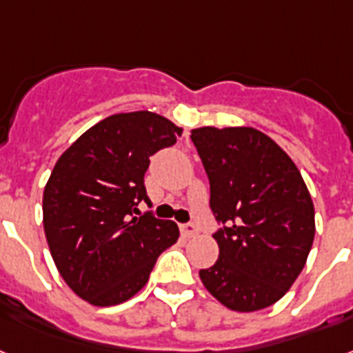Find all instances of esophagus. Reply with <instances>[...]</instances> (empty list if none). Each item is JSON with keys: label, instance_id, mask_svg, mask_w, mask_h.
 I'll return each mask as SVG.
<instances>
[{"label": "esophagus", "instance_id": "obj_1", "mask_svg": "<svg viewBox=\"0 0 353 353\" xmlns=\"http://www.w3.org/2000/svg\"><path fill=\"white\" fill-rule=\"evenodd\" d=\"M180 231H182V234L185 236V238H191V236L196 234L198 229L193 223H183V225H180Z\"/></svg>", "mask_w": 353, "mask_h": 353}]
</instances>
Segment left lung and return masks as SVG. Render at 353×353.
Returning <instances> with one entry per match:
<instances>
[{
  "instance_id": "obj_1",
  "label": "left lung",
  "mask_w": 353,
  "mask_h": 353,
  "mask_svg": "<svg viewBox=\"0 0 353 353\" xmlns=\"http://www.w3.org/2000/svg\"><path fill=\"white\" fill-rule=\"evenodd\" d=\"M211 183V211L223 229L220 254L200 270L211 296L236 312L283 298L301 274L316 234L314 203L292 159L250 126L191 130Z\"/></svg>"
}]
</instances>
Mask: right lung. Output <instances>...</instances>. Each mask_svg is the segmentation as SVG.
Returning a JSON list of instances; mask_svg holds the SVG:
<instances>
[{"mask_svg": "<svg viewBox=\"0 0 353 353\" xmlns=\"http://www.w3.org/2000/svg\"><path fill=\"white\" fill-rule=\"evenodd\" d=\"M182 128L153 112L115 113L86 130L55 162L43 193V227L54 263L79 298L112 307L133 298L179 225L151 214L144 174L150 157Z\"/></svg>", "mask_w": 353, "mask_h": 353, "instance_id": "1", "label": "right lung"}]
</instances>
